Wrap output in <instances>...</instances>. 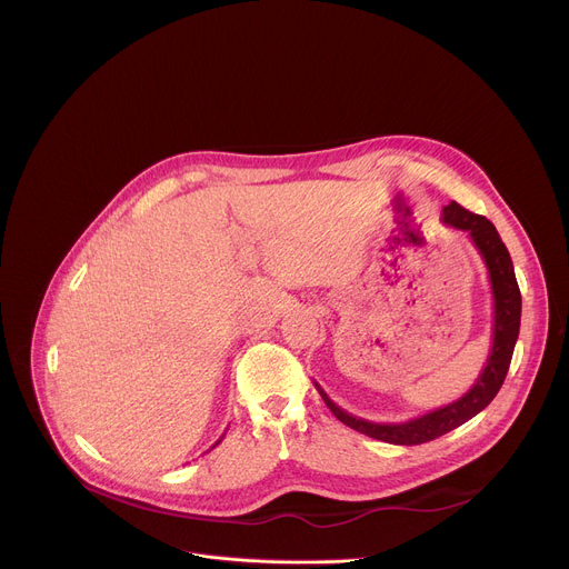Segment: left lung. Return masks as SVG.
I'll list each match as a JSON object with an SVG mask.
<instances>
[{
    "mask_svg": "<svg viewBox=\"0 0 569 569\" xmlns=\"http://www.w3.org/2000/svg\"><path fill=\"white\" fill-rule=\"evenodd\" d=\"M441 220L443 224L468 233L475 250L479 252L486 266V272H489V283L493 292V345L475 385L459 400L443 405V408L428 412L423 417L410 419L405 423H371L338 408V405L327 396V391L315 382L319 396L323 398V402H327V408L336 415V419L385 443L419 446L459 428L461 423L479 415L500 391L511 365L516 342H518L522 297H520L509 250L502 242L496 224L491 220H486L483 216L466 211L457 202H450L448 207H443Z\"/></svg>",
    "mask_w": 569,
    "mask_h": 569,
    "instance_id": "8db88e82",
    "label": "left lung"
}]
</instances>
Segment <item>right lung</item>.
Listing matches in <instances>:
<instances>
[{"instance_id": "right-lung-1", "label": "right lung", "mask_w": 569, "mask_h": 569, "mask_svg": "<svg viewBox=\"0 0 569 569\" xmlns=\"http://www.w3.org/2000/svg\"><path fill=\"white\" fill-rule=\"evenodd\" d=\"M216 446H218V441H216Z\"/></svg>"}]
</instances>
